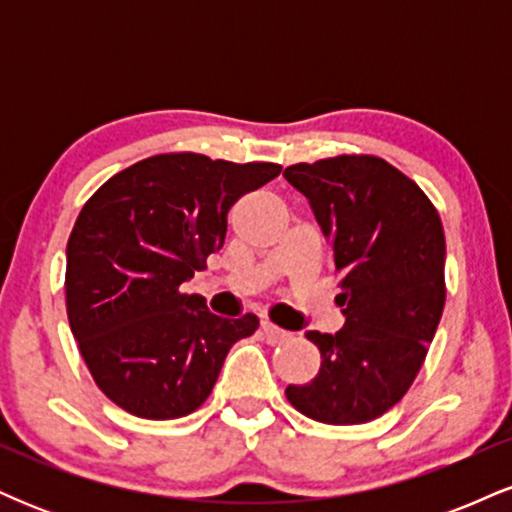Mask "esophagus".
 Instances as JSON below:
<instances>
[{"label":"esophagus","mask_w":512,"mask_h":512,"mask_svg":"<svg viewBox=\"0 0 512 512\" xmlns=\"http://www.w3.org/2000/svg\"><path fill=\"white\" fill-rule=\"evenodd\" d=\"M262 334H264V339H267L269 344H281V342H286V339L291 337L289 332L281 330V327H276L274 322H269V320L262 322Z\"/></svg>","instance_id":"34e87169"}]
</instances>
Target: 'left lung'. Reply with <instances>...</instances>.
I'll return each instance as SVG.
<instances>
[{
    "label": "left lung",
    "instance_id": "1",
    "mask_svg": "<svg viewBox=\"0 0 512 512\" xmlns=\"http://www.w3.org/2000/svg\"><path fill=\"white\" fill-rule=\"evenodd\" d=\"M284 178L308 197L339 276L337 334L308 332L320 373L286 387L308 419L366 424L407 395L445 305V236L431 199L378 156L296 163Z\"/></svg>",
    "mask_w": 512,
    "mask_h": 512
}]
</instances>
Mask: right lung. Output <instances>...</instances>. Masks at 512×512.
<instances>
[{
	"label": "right lung",
	"instance_id": "obj_1",
	"mask_svg": "<svg viewBox=\"0 0 512 512\" xmlns=\"http://www.w3.org/2000/svg\"><path fill=\"white\" fill-rule=\"evenodd\" d=\"M281 173L276 163L158 154L103 182L67 243V315L93 380L142 419L204 404L223 361L260 320L211 315L180 286L223 248L228 209Z\"/></svg>",
	"mask_w": 512,
	"mask_h": 512
}]
</instances>
